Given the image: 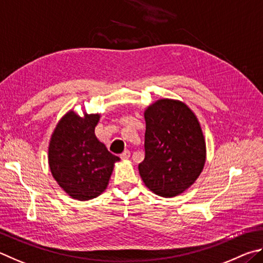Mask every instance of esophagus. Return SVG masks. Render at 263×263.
<instances>
[{
  "instance_id": "1",
  "label": "esophagus",
  "mask_w": 263,
  "mask_h": 263,
  "mask_svg": "<svg viewBox=\"0 0 263 263\" xmlns=\"http://www.w3.org/2000/svg\"><path fill=\"white\" fill-rule=\"evenodd\" d=\"M129 157H130V151H129V150H124L123 153H122L121 155H120V158L123 159V160L128 159Z\"/></svg>"
}]
</instances>
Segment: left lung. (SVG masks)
I'll use <instances>...</instances> for the list:
<instances>
[{
	"instance_id": "obj_1",
	"label": "left lung",
	"mask_w": 263,
	"mask_h": 263,
	"mask_svg": "<svg viewBox=\"0 0 263 263\" xmlns=\"http://www.w3.org/2000/svg\"><path fill=\"white\" fill-rule=\"evenodd\" d=\"M145 186L163 197L177 196L199 178L205 162V142L195 114L181 101L160 99L144 112Z\"/></svg>"
}]
</instances>
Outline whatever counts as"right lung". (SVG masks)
Listing matches in <instances>:
<instances>
[{"label": "right lung", "mask_w": 263, "mask_h": 263, "mask_svg": "<svg viewBox=\"0 0 263 263\" xmlns=\"http://www.w3.org/2000/svg\"><path fill=\"white\" fill-rule=\"evenodd\" d=\"M99 118H81L70 110L60 120L49 142L50 172L68 195L80 201L95 199L106 190L114 163L120 160L95 135Z\"/></svg>", "instance_id": "obj_1"}]
</instances>
